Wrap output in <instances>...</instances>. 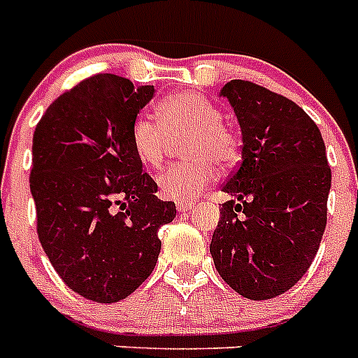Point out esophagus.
<instances>
[{
  "instance_id": "34e87169",
  "label": "esophagus",
  "mask_w": 358,
  "mask_h": 358,
  "mask_svg": "<svg viewBox=\"0 0 358 358\" xmlns=\"http://www.w3.org/2000/svg\"><path fill=\"white\" fill-rule=\"evenodd\" d=\"M176 206H177V210L185 213V211H189L192 208H194V202H189V201L188 202H177Z\"/></svg>"
}]
</instances>
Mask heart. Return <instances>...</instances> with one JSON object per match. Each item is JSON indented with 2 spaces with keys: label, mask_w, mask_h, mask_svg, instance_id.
Wrapping results in <instances>:
<instances>
[{
  "label": "heart",
  "mask_w": 358,
  "mask_h": 358,
  "mask_svg": "<svg viewBox=\"0 0 358 358\" xmlns=\"http://www.w3.org/2000/svg\"><path fill=\"white\" fill-rule=\"evenodd\" d=\"M156 120L136 116L131 125V145L145 166H157L170 148V140L186 136L182 156L189 161L173 164L156 177L159 194L169 201L188 202L213 182L215 166H229L238 156V141L222 125V113L204 94L182 91L161 100Z\"/></svg>",
  "instance_id": "b5f03b06"
}]
</instances>
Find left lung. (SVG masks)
Listing matches in <instances>:
<instances>
[{
	"label": "left lung",
	"mask_w": 358,
	"mask_h": 358,
	"mask_svg": "<svg viewBox=\"0 0 358 358\" xmlns=\"http://www.w3.org/2000/svg\"><path fill=\"white\" fill-rule=\"evenodd\" d=\"M220 96L243 145L210 252L231 289L262 301L292 289L317 255L331 170L317 125L292 100L249 80L227 82Z\"/></svg>",
	"instance_id": "1"
}]
</instances>
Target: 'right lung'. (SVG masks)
I'll return each instance as SVG.
<instances>
[{
	"instance_id": "right-lung-1",
	"label": "right lung",
	"mask_w": 358,
	"mask_h": 358,
	"mask_svg": "<svg viewBox=\"0 0 358 358\" xmlns=\"http://www.w3.org/2000/svg\"><path fill=\"white\" fill-rule=\"evenodd\" d=\"M152 96L154 85L98 73L57 98L34 132L39 242L66 285L91 301L131 296L156 267L157 231L176 218L131 145Z\"/></svg>"
}]
</instances>
